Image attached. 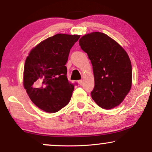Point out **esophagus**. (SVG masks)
<instances>
[{
	"mask_svg": "<svg viewBox=\"0 0 152 152\" xmlns=\"http://www.w3.org/2000/svg\"><path fill=\"white\" fill-rule=\"evenodd\" d=\"M78 84H79L80 85H82V84H83V81H82V80H78Z\"/></svg>",
	"mask_w": 152,
	"mask_h": 152,
	"instance_id": "obj_1",
	"label": "esophagus"
}]
</instances>
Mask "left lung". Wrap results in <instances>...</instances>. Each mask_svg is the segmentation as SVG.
Here are the masks:
<instances>
[{
  "mask_svg": "<svg viewBox=\"0 0 152 152\" xmlns=\"http://www.w3.org/2000/svg\"><path fill=\"white\" fill-rule=\"evenodd\" d=\"M79 43L92 64L95 86L91 98L104 109L119 106L132 87V65L127 52L99 31L84 35Z\"/></svg>",
  "mask_w": 152,
  "mask_h": 152,
  "instance_id": "obj_1",
  "label": "left lung"
}]
</instances>
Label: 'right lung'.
<instances>
[{
	"mask_svg": "<svg viewBox=\"0 0 152 152\" xmlns=\"http://www.w3.org/2000/svg\"><path fill=\"white\" fill-rule=\"evenodd\" d=\"M80 37L58 34L30 50L24 63L23 85L37 107L56 113L67 105L74 90L65 66L71 48Z\"/></svg>",
	"mask_w": 152,
	"mask_h": 152,
	"instance_id": "obj_1",
	"label": "right lung"
}]
</instances>
